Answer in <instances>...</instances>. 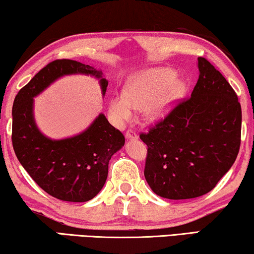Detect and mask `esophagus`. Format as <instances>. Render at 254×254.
I'll use <instances>...</instances> for the list:
<instances>
[{
  "mask_svg": "<svg viewBox=\"0 0 254 254\" xmlns=\"http://www.w3.org/2000/svg\"><path fill=\"white\" fill-rule=\"evenodd\" d=\"M137 137H138V135L136 134L134 130L128 129V130L126 131V138H127V139H137Z\"/></svg>",
  "mask_w": 254,
  "mask_h": 254,
  "instance_id": "1",
  "label": "esophagus"
}]
</instances>
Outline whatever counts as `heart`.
<instances>
[{
	"label": "heart",
	"instance_id": "b5f03b06",
	"mask_svg": "<svg viewBox=\"0 0 254 254\" xmlns=\"http://www.w3.org/2000/svg\"><path fill=\"white\" fill-rule=\"evenodd\" d=\"M170 68H151L139 72L127 83L125 94L110 101V115L117 124L133 118L135 110H143L148 121H158L170 113L186 95L187 84L175 78Z\"/></svg>",
	"mask_w": 254,
	"mask_h": 254
}]
</instances>
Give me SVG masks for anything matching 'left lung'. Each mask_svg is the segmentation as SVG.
Returning <instances> with one entry per match:
<instances>
[{
    "label": "left lung",
    "mask_w": 254,
    "mask_h": 254,
    "mask_svg": "<svg viewBox=\"0 0 254 254\" xmlns=\"http://www.w3.org/2000/svg\"><path fill=\"white\" fill-rule=\"evenodd\" d=\"M198 69L191 96L139 135L148 145L146 182L167 199L209 192L240 151L242 109L236 93L207 60L198 57Z\"/></svg>",
    "instance_id": "8db88e82"
}]
</instances>
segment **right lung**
<instances>
[{
  "label": "right lung",
  "mask_w": 254,
  "mask_h": 254,
  "mask_svg": "<svg viewBox=\"0 0 254 254\" xmlns=\"http://www.w3.org/2000/svg\"><path fill=\"white\" fill-rule=\"evenodd\" d=\"M93 75L100 79L103 96L108 80L93 66L57 60L45 66L21 88L12 106L14 153L40 188L57 199L82 203L96 196L108 178L109 161L125 144V137L101 113L86 130L63 139H51L36 126L34 98L61 76Z\"/></svg>",
  "instance_id": "add662e5"
}]
</instances>
